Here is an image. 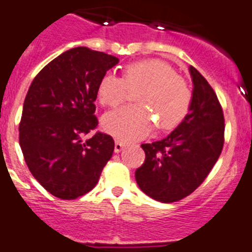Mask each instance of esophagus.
<instances>
[{"instance_id":"obj_1","label":"esophagus","mask_w":252,"mask_h":252,"mask_svg":"<svg viewBox=\"0 0 252 252\" xmlns=\"http://www.w3.org/2000/svg\"><path fill=\"white\" fill-rule=\"evenodd\" d=\"M124 148H126V144L122 143V141L117 140L116 143H114V153H121Z\"/></svg>"}]
</instances>
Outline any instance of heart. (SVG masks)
<instances>
[{"label":"heart","instance_id":"1","mask_svg":"<svg viewBox=\"0 0 252 252\" xmlns=\"http://www.w3.org/2000/svg\"><path fill=\"white\" fill-rule=\"evenodd\" d=\"M128 90L136 92L135 106H122L102 117V128L123 141L145 138L154 123L160 129H172L187 116L192 92L187 82L161 60L131 63L123 77L107 72L97 85V98L103 106H116L126 98Z\"/></svg>","mask_w":252,"mask_h":252}]
</instances>
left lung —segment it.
Here are the masks:
<instances>
[{
    "label": "left lung",
    "mask_w": 252,
    "mask_h": 252,
    "mask_svg": "<svg viewBox=\"0 0 252 252\" xmlns=\"http://www.w3.org/2000/svg\"><path fill=\"white\" fill-rule=\"evenodd\" d=\"M192 103L186 118L162 140L143 144L145 161L135 171L141 191L162 203L185 198L206 180L224 144L223 109L207 80L189 66Z\"/></svg>",
    "instance_id": "1"
}]
</instances>
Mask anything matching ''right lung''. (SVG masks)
I'll return each instance as SVG.
<instances>
[{
	"mask_svg": "<svg viewBox=\"0 0 252 252\" xmlns=\"http://www.w3.org/2000/svg\"><path fill=\"white\" fill-rule=\"evenodd\" d=\"M119 59L85 46L50 61L28 90L19 124V145L32 175L49 193L75 199L97 185L113 155L111 135L96 133L97 85Z\"/></svg>",
	"mask_w": 252,
	"mask_h": 252,
	"instance_id": "obj_1",
	"label": "right lung"
}]
</instances>
